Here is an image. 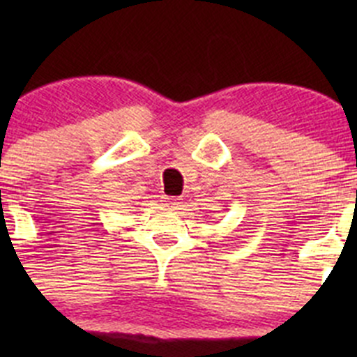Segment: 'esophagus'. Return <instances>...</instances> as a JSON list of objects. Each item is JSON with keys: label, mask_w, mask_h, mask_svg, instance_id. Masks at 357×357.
I'll return each instance as SVG.
<instances>
[{"label": "esophagus", "mask_w": 357, "mask_h": 357, "mask_svg": "<svg viewBox=\"0 0 357 357\" xmlns=\"http://www.w3.org/2000/svg\"><path fill=\"white\" fill-rule=\"evenodd\" d=\"M181 199H167L165 200V207L169 208V211H178L179 207H181Z\"/></svg>", "instance_id": "esophagus-1"}]
</instances>
